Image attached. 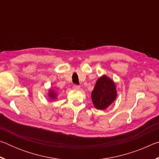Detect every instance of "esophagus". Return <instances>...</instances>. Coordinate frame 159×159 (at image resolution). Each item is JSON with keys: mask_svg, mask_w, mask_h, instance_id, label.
<instances>
[{"mask_svg": "<svg viewBox=\"0 0 159 159\" xmlns=\"http://www.w3.org/2000/svg\"><path fill=\"white\" fill-rule=\"evenodd\" d=\"M74 90H79L80 89V87L79 85H74Z\"/></svg>", "mask_w": 159, "mask_h": 159, "instance_id": "1", "label": "esophagus"}]
</instances>
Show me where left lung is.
Segmentation results:
<instances>
[{
    "mask_svg": "<svg viewBox=\"0 0 159 159\" xmlns=\"http://www.w3.org/2000/svg\"><path fill=\"white\" fill-rule=\"evenodd\" d=\"M117 97L116 86L115 82L105 74L98 79L91 98L94 107L97 109L104 110L111 105Z\"/></svg>",
    "mask_w": 159,
    "mask_h": 159,
    "instance_id": "left-lung-1",
    "label": "left lung"
}]
</instances>
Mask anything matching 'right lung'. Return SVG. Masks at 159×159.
Wrapping results in <instances>:
<instances>
[{
	"instance_id": "right-lung-1",
	"label": "right lung",
	"mask_w": 159,
	"mask_h": 159,
	"mask_svg": "<svg viewBox=\"0 0 159 159\" xmlns=\"http://www.w3.org/2000/svg\"><path fill=\"white\" fill-rule=\"evenodd\" d=\"M48 98H49L50 99H52V100H55V99L57 98L58 93L57 91H55L54 89L50 88V89L48 90Z\"/></svg>"
}]
</instances>
